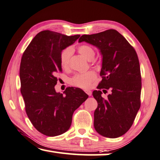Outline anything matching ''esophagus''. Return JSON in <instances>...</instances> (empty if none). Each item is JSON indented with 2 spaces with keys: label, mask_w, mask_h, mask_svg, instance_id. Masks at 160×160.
Returning <instances> with one entry per match:
<instances>
[{
  "label": "esophagus",
  "mask_w": 160,
  "mask_h": 160,
  "mask_svg": "<svg viewBox=\"0 0 160 160\" xmlns=\"http://www.w3.org/2000/svg\"><path fill=\"white\" fill-rule=\"evenodd\" d=\"M85 92H86V93L88 95V96H91V94H92V92H91V91L86 90V91H85Z\"/></svg>",
  "instance_id": "esophagus-1"
}]
</instances>
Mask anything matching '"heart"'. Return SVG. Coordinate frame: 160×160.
<instances>
[{"mask_svg": "<svg viewBox=\"0 0 160 160\" xmlns=\"http://www.w3.org/2000/svg\"><path fill=\"white\" fill-rule=\"evenodd\" d=\"M78 52L84 57L86 60L91 61L93 60L95 56V50L93 48L88 44H82L78 47ZM73 49L71 47L64 48L61 52L60 61V65L63 69L69 68L70 59L72 55ZM96 78V74L93 72L89 71L85 73L77 74L70 79V83L72 85L77 86L81 88H88L90 87L91 83Z\"/></svg>", "mask_w": 160, "mask_h": 160, "instance_id": "heart-1", "label": "heart"}]
</instances>
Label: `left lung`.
<instances>
[{"label": "left lung", "mask_w": 160, "mask_h": 160, "mask_svg": "<svg viewBox=\"0 0 160 160\" xmlns=\"http://www.w3.org/2000/svg\"><path fill=\"white\" fill-rule=\"evenodd\" d=\"M85 41L97 47L102 56L100 75L102 81L93 92L98 102L94 112V128L107 138L122 136L132 126L141 107V75L138 55L127 39L114 29L83 35ZM111 93L107 99L102 92Z\"/></svg>", "instance_id": "obj_1"}]
</instances>
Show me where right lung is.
Here are the masks:
<instances>
[{
  "label": "right lung",
  "instance_id": "right-lung-1",
  "mask_svg": "<svg viewBox=\"0 0 160 160\" xmlns=\"http://www.w3.org/2000/svg\"><path fill=\"white\" fill-rule=\"evenodd\" d=\"M79 36L42 31L22 55L19 77L25 110L36 129L47 136L66 132L72 124L74 112L88 97L78 88H67L64 96L55 89L56 75L62 72L61 52Z\"/></svg>",
  "mask_w": 160,
  "mask_h": 160
}]
</instances>
